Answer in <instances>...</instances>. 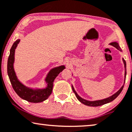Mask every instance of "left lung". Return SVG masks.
Returning a JSON list of instances; mask_svg holds the SVG:
<instances>
[{"label":"left lung","instance_id":"left-lung-1","mask_svg":"<svg viewBox=\"0 0 132 132\" xmlns=\"http://www.w3.org/2000/svg\"><path fill=\"white\" fill-rule=\"evenodd\" d=\"M110 45L113 46L114 47H115L117 49V50H118L119 51H122V50H121V49L120 47H119V46L118 43L117 42H113V43H110ZM122 60L124 61V66H125V68H126V72H125V81H126V61L124 60V59H122ZM123 87H124V86H122V87H121V88L119 89V90L118 91L117 93H115V94L113 95L110 96V97H109L108 98H106V99H104V100H98V101H87V100H85L84 99H82L81 97H80L78 95V94H77L76 92L74 90V89H73V87H72V89H73V92H74V94H75V95H76L77 99H78L79 101H80L81 103H82V104L86 105V106H93V107H97V106H102V105L103 104H106V103H110V102H111L112 101H113L119 95V94H120V93L121 92V91L122 90V89H123Z\"/></svg>","mask_w":132,"mask_h":132}]
</instances>
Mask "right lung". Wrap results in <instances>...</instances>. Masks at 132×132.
Returning <instances> with one entry per match:
<instances>
[{
	"label": "right lung",
	"instance_id": "1",
	"mask_svg": "<svg viewBox=\"0 0 132 132\" xmlns=\"http://www.w3.org/2000/svg\"><path fill=\"white\" fill-rule=\"evenodd\" d=\"M20 40H17L14 43L10 50V54L8 57L7 64V72L9 78L14 90L21 98L31 103H40L46 100L51 94L54 80L57 75L64 69L65 67L64 66H59L54 68L49 72L46 78V81L48 82V87L46 89L33 90L32 89L25 87L17 78L13 68L15 50Z\"/></svg>",
	"mask_w": 132,
	"mask_h": 132
}]
</instances>
